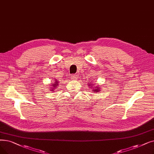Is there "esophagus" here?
<instances>
[{
  "label": "esophagus",
  "instance_id": "obj_1",
  "mask_svg": "<svg viewBox=\"0 0 154 154\" xmlns=\"http://www.w3.org/2000/svg\"><path fill=\"white\" fill-rule=\"evenodd\" d=\"M70 77L72 79H73V80H76L77 78V76L75 75V74H72L70 75Z\"/></svg>",
  "mask_w": 154,
  "mask_h": 154
}]
</instances>
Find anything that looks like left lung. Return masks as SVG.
Here are the masks:
<instances>
[{"label":"left lung","instance_id":"1","mask_svg":"<svg viewBox=\"0 0 154 154\" xmlns=\"http://www.w3.org/2000/svg\"><path fill=\"white\" fill-rule=\"evenodd\" d=\"M89 88H91L92 89H93V91H94V92H99V88H97V87H94V86L92 85H89Z\"/></svg>","mask_w":154,"mask_h":154}]
</instances>
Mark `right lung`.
Listing matches in <instances>:
<instances>
[{
  "instance_id": "add662e5",
  "label": "right lung",
  "mask_w": 154,
  "mask_h": 154,
  "mask_svg": "<svg viewBox=\"0 0 154 154\" xmlns=\"http://www.w3.org/2000/svg\"><path fill=\"white\" fill-rule=\"evenodd\" d=\"M58 82L57 81H56V82H54V84H52V85H53V89H54L55 88H56V87L58 85Z\"/></svg>"
}]
</instances>
